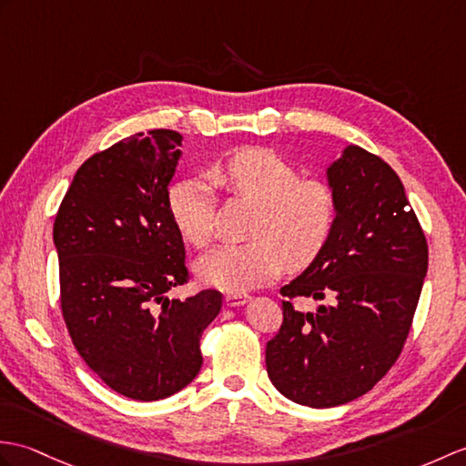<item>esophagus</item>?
I'll list each match as a JSON object with an SVG mask.
<instances>
[{"label":"esophagus","mask_w":466,"mask_h":466,"mask_svg":"<svg viewBox=\"0 0 466 466\" xmlns=\"http://www.w3.org/2000/svg\"><path fill=\"white\" fill-rule=\"evenodd\" d=\"M248 301H250V296H246V294H226L224 296V304L228 308L244 306V304H248Z\"/></svg>","instance_id":"34e87169"}]
</instances>
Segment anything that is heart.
<instances>
[{
  "label": "heart",
  "instance_id": "heart-1",
  "mask_svg": "<svg viewBox=\"0 0 466 466\" xmlns=\"http://www.w3.org/2000/svg\"><path fill=\"white\" fill-rule=\"evenodd\" d=\"M250 198L258 216L250 244H222L197 262V276L224 291H246L282 274L284 264L304 268L326 246L335 222L333 192L319 180H301L299 172L268 148H246L208 175ZM208 180L190 177L168 190V212L184 240L207 246L214 232V198Z\"/></svg>",
  "mask_w": 466,
  "mask_h": 466
}]
</instances>
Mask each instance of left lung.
Segmentation results:
<instances>
[{"instance_id":"left-lung-1","label":"left lung","mask_w":466,"mask_h":466,"mask_svg":"<svg viewBox=\"0 0 466 466\" xmlns=\"http://www.w3.org/2000/svg\"><path fill=\"white\" fill-rule=\"evenodd\" d=\"M335 222L326 246L284 286V323L266 345L268 377L289 401L338 407L365 395L403 350L429 250L403 182L385 160L348 145L326 168ZM294 297L328 299L313 312Z\"/></svg>"}]
</instances>
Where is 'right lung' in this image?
Masks as SVG:
<instances>
[{
    "mask_svg": "<svg viewBox=\"0 0 466 466\" xmlns=\"http://www.w3.org/2000/svg\"><path fill=\"white\" fill-rule=\"evenodd\" d=\"M182 135L157 128L85 160L53 224L61 309L73 345L113 391L158 401L202 367L200 338L220 313L216 289L178 299L188 278L168 212Z\"/></svg>",
    "mask_w": 466,
    "mask_h": 466,
    "instance_id": "right-lung-1",
    "label": "right lung"
}]
</instances>
